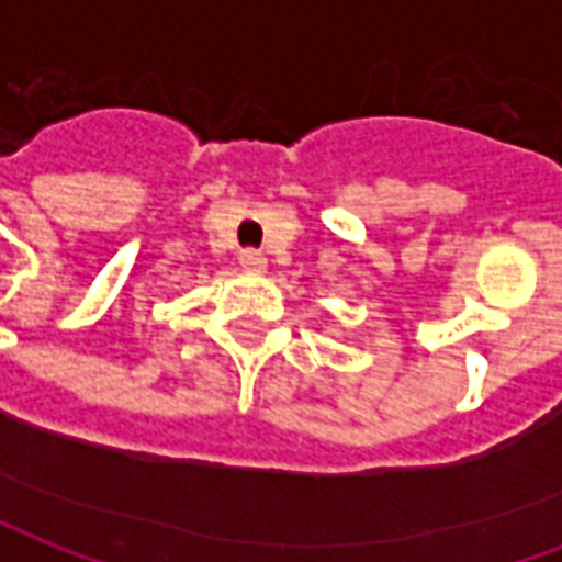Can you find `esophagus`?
Returning a JSON list of instances; mask_svg holds the SVG:
<instances>
[{"mask_svg":"<svg viewBox=\"0 0 562 562\" xmlns=\"http://www.w3.org/2000/svg\"><path fill=\"white\" fill-rule=\"evenodd\" d=\"M240 268L252 270V273H261V270L268 268V258L261 256L258 249H244V252H240Z\"/></svg>","mask_w":562,"mask_h":562,"instance_id":"obj_1","label":"esophagus"}]
</instances>
